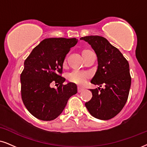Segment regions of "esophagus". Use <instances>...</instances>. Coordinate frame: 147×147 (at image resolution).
Wrapping results in <instances>:
<instances>
[{"instance_id":"1","label":"esophagus","mask_w":147,"mask_h":147,"mask_svg":"<svg viewBox=\"0 0 147 147\" xmlns=\"http://www.w3.org/2000/svg\"><path fill=\"white\" fill-rule=\"evenodd\" d=\"M83 90V88H81V87H78V89H77V91H78V93H81V92H82V91Z\"/></svg>"}]
</instances>
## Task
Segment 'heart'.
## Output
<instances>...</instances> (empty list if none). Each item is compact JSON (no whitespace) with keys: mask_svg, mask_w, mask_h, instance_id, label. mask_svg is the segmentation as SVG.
Segmentation results:
<instances>
[{"mask_svg":"<svg viewBox=\"0 0 147 147\" xmlns=\"http://www.w3.org/2000/svg\"><path fill=\"white\" fill-rule=\"evenodd\" d=\"M91 51L88 49H83L81 51V55L82 57H84L91 53ZM90 78V73L87 72H79L75 70V71L72 72L68 76V79L70 82L75 83L78 85H83L86 83L87 79H89Z\"/></svg>","mask_w":147,"mask_h":147,"instance_id":"obj_1","label":"heart"}]
</instances>
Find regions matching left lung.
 Segmentation results:
<instances>
[{
    "label": "left lung",
    "mask_w": 147,
    "mask_h": 147,
    "mask_svg": "<svg viewBox=\"0 0 147 147\" xmlns=\"http://www.w3.org/2000/svg\"><path fill=\"white\" fill-rule=\"evenodd\" d=\"M80 39L88 42L97 55L98 69L91 83L105 87L90 90L92 98L85 105L93 117L109 120L116 116L127 102L131 86L129 63L119 50L102 36L92 35Z\"/></svg>",
    "instance_id": "1"
}]
</instances>
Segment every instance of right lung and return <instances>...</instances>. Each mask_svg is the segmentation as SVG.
<instances>
[{"instance_id": "1", "label": "right lung", "mask_w": 147, "mask_h": 147, "mask_svg": "<svg viewBox=\"0 0 147 147\" xmlns=\"http://www.w3.org/2000/svg\"><path fill=\"white\" fill-rule=\"evenodd\" d=\"M76 38H49L35 47L24 62L20 76L23 102L28 111L42 121L56 119L66 107L68 100L77 93L75 84L63 85L66 79L60 75L63 63ZM52 83L59 85L51 88Z\"/></svg>"}]
</instances>
